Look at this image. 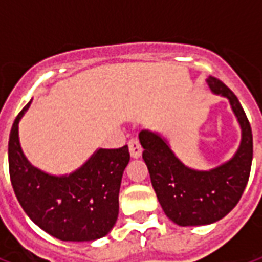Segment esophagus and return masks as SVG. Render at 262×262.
I'll return each instance as SVG.
<instances>
[{
    "instance_id": "1",
    "label": "esophagus",
    "mask_w": 262,
    "mask_h": 262,
    "mask_svg": "<svg viewBox=\"0 0 262 262\" xmlns=\"http://www.w3.org/2000/svg\"><path fill=\"white\" fill-rule=\"evenodd\" d=\"M129 151H130L132 159H139L142 156L143 148L137 139H130L129 140Z\"/></svg>"
}]
</instances>
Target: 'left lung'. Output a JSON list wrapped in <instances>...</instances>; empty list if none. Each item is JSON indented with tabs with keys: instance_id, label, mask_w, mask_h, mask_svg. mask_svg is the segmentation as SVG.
<instances>
[{
	"instance_id": "1",
	"label": "left lung",
	"mask_w": 262,
	"mask_h": 262,
	"mask_svg": "<svg viewBox=\"0 0 262 262\" xmlns=\"http://www.w3.org/2000/svg\"><path fill=\"white\" fill-rule=\"evenodd\" d=\"M206 82L212 94L229 101L242 130L240 144L227 161L210 170H195L178 159L163 135L147 129L139 133L157 199L178 226L212 225L223 219L240 201L251 170L253 135L242 105L220 80L208 77Z\"/></svg>"
}]
</instances>
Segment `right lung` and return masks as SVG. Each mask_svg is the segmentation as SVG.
<instances>
[{
    "label": "right lung",
    "instance_id": "right-lung-1",
    "mask_svg": "<svg viewBox=\"0 0 262 262\" xmlns=\"http://www.w3.org/2000/svg\"><path fill=\"white\" fill-rule=\"evenodd\" d=\"M16 116L8 142L9 176L15 195L31 220L63 242H94L106 236L118 220L122 176L129 148H97L70 174L53 176L37 168L20 147Z\"/></svg>",
    "mask_w": 262,
    "mask_h": 262
}]
</instances>
